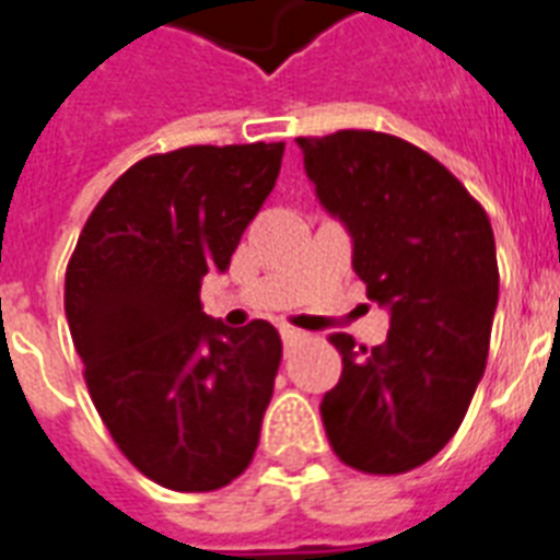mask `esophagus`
<instances>
[{"mask_svg":"<svg viewBox=\"0 0 560 560\" xmlns=\"http://www.w3.org/2000/svg\"><path fill=\"white\" fill-rule=\"evenodd\" d=\"M281 338H284V341H299V338H304V332L302 330H295V327H290V324H284V327H281Z\"/></svg>","mask_w":560,"mask_h":560,"instance_id":"1","label":"esophagus"}]
</instances>
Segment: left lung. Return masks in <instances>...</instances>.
Instances as JSON below:
<instances>
[{"label": "left lung", "mask_w": 560, "mask_h": 560, "mask_svg": "<svg viewBox=\"0 0 560 560\" xmlns=\"http://www.w3.org/2000/svg\"><path fill=\"white\" fill-rule=\"evenodd\" d=\"M324 208L347 224L352 270L389 310L387 341L332 332L341 378L324 396L332 453L401 476L462 427L490 352L498 261L487 210L416 144L375 130L299 136Z\"/></svg>", "instance_id": "left-lung-1"}]
</instances>
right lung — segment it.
<instances>
[{
    "instance_id": "1",
    "label": "right lung",
    "mask_w": 560,
    "mask_h": 560,
    "mask_svg": "<svg viewBox=\"0 0 560 560\" xmlns=\"http://www.w3.org/2000/svg\"><path fill=\"white\" fill-rule=\"evenodd\" d=\"M284 142L190 144L136 162L98 199L65 272V313L110 439L142 476L213 492L250 467L281 338L201 310L276 187Z\"/></svg>"
}]
</instances>
